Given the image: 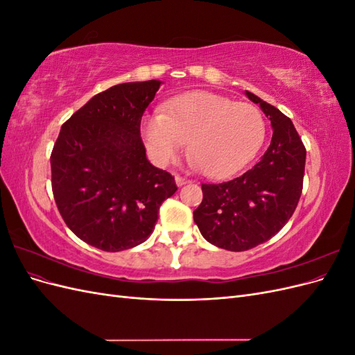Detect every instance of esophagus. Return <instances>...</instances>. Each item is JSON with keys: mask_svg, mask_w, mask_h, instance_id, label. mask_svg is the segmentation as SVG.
Segmentation results:
<instances>
[{"mask_svg": "<svg viewBox=\"0 0 355 355\" xmlns=\"http://www.w3.org/2000/svg\"><path fill=\"white\" fill-rule=\"evenodd\" d=\"M175 180H176V185L178 187H182V185H185V184H188V179L187 178H184V176H180V175H176V178H175Z\"/></svg>", "mask_w": 355, "mask_h": 355, "instance_id": "1", "label": "esophagus"}]
</instances>
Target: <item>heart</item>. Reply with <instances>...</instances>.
I'll return each mask as SVG.
<instances>
[{
  "label": "heart",
  "instance_id": "heart-1",
  "mask_svg": "<svg viewBox=\"0 0 355 355\" xmlns=\"http://www.w3.org/2000/svg\"><path fill=\"white\" fill-rule=\"evenodd\" d=\"M262 112L250 103L210 92H192L170 101L164 114L148 115L144 144L158 163L175 159L189 144V159L202 175L225 178L254 157L265 139Z\"/></svg>",
  "mask_w": 355,
  "mask_h": 355
}]
</instances>
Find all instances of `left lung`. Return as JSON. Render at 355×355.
Returning a JSON list of instances; mask_svg holds the SVG:
<instances>
[{"label":"left lung","instance_id":"1","mask_svg":"<svg viewBox=\"0 0 355 355\" xmlns=\"http://www.w3.org/2000/svg\"><path fill=\"white\" fill-rule=\"evenodd\" d=\"M245 94L271 120V144L241 176L201 184L202 201L194 210L202 237L231 252L253 249L284 227L302 194L305 173L306 149L292 120L253 93Z\"/></svg>","mask_w":355,"mask_h":355}]
</instances>
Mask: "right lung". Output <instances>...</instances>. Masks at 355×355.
Segmentation results:
<instances>
[{
  "mask_svg": "<svg viewBox=\"0 0 355 355\" xmlns=\"http://www.w3.org/2000/svg\"><path fill=\"white\" fill-rule=\"evenodd\" d=\"M161 81L123 83L96 94L62 125L50 155L51 189L62 219L103 252L148 240L175 176L149 163L141 120Z\"/></svg>",
  "mask_w": 355,
  "mask_h": 355,
  "instance_id": "obj_1",
  "label": "right lung"
}]
</instances>
